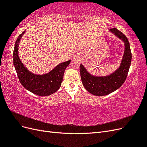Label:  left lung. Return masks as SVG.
<instances>
[{
  "label": "left lung",
  "mask_w": 147,
  "mask_h": 147,
  "mask_svg": "<svg viewBox=\"0 0 147 147\" xmlns=\"http://www.w3.org/2000/svg\"><path fill=\"white\" fill-rule=\"evenodd\" d=\"M110 31L124 43L125 50L119 67L108 76L96 77L88 73L82 64L80 65V72L83 86L93 95L105 96L118 90L125 82L131 65L132 53L128 39L117 28L110 29Z\"/></svg>",
  "instance_id": "8db88e82"
}]
</instances>
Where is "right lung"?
Wrapping results in <instances>:
<instances>
[{"mask_svg": "<svg viewBox=\"0 0 147 147\" xmlns=\"http://www.w3.org/2000/svg\"><path fill=\"white\" fill-rule=\"evenodd\" d=\"M24 32L25 30L18 37L13 53V64L18 77L22 85L34 94L40 96L51 95L61 87L64 71L71 60L58 64L50 72L44 75H36L29 72L22 63L18 56L20 41Z\"/></svg>", "mask_w": 147, "mask_h": 147, "instance_id": "right-lung-1", "label": "right lung"}]
</instances>
